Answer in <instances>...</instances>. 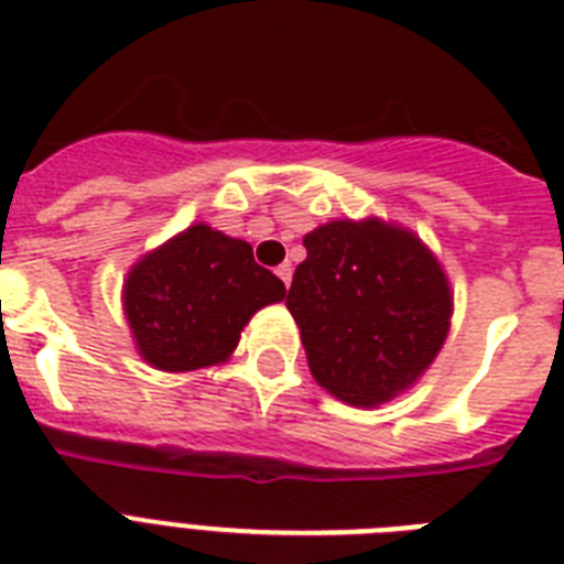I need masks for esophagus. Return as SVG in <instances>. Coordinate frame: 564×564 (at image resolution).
Here are the masks:
<instances>
[{
    "mask_svg": "<svg viewBox=\"0 0 564 564\" xmlns=\"http://www.w3.org/2000/svg\"><path fill=\"white\" fill-rule=\"evenodd\" d=\"M274 274H278V278L283 281V286L290 290V283H292V267H290V263H281V267L274 269Z\"/></svg>",
    "mask_w": 564,
    "mask_h": 564,
    "instance_id": "1",
    "label": "esophagus"
}]
</instances>
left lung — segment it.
<instances>
[{
    "label": "left lung",
    "mask_w": 564,
    "mask_h": 564,
    "mask_svg": "<svg viewBox=\"0 0 564 564\" xmlns=\"http://www.w3.org/2000/svg\"><path fill=\"white\" fill-rule=\"evenodd\" d=\"M286 306L310 373L345 405L377 409L416 386L452 327L441 260L411 228L333 219L304 237Z\"/></svg>",
    "instance_id": "obj_1"
}]
</instances>
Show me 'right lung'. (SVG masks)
<instances>
[{"label": "right lung", "mask_w": 564, "mask_h": 564, "mask_svg": "<svg viewBox=\"0 0 564 564\" xmlns=\"http://www.w3.org/2000/svg\"><path fill=\"white\" fill-rule=\"evenodd\" d=\"M283 297V281L254 263L249 242L208 223L141 254L121 290L135 350L164 373L223 365L251 315Z\"/></svg>", "instance_id": "right-lung-1"}]
</instances>
